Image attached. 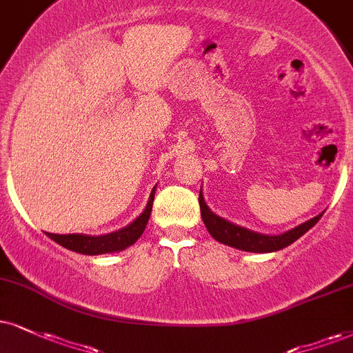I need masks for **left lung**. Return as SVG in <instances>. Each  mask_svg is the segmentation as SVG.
<instances>
[{
  "label": "left lung",
  "mask_w": 353,
  "mask_h": 353,
  "mask_svg": "<svg viewBox=\"0 0 353 353\" xmlns=\"http://www.w3.org/2000/svg\"><path fill=\"white\" fill-rule=\"evenodd\" d=\"M199 208H201V217L208 232L217 242L243 252H255V254H268V252H276L291 245L294 241H298L299 237L304 236L312 225H316L317 221L324 214V212H321V214L314 216L312 219L296 225V228L286 230V232L278 234V236H270V234H260L252 229L242 228V225H237L228 219H224V217L217 216L216 212L210 210L206 201H204L201 190H199Z\"/></svg>",
  "instance_id": "left-lung-1"
}]
</instances>
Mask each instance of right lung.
Here are the masks:
<instances>
[{
	"instance_id": "right-lung-1",
	"label": "right lung",
	"mask_w": 353,
	"mask_h": 353,
	"mask_svg": "<svg viewBox=\"0 0 353 353\" xmlns=\"http://www.w3.org/2000/svg\"><path fill=\"white\" fill-rule=\"evenodd\" d=\"M155 188L152 190L149 201H147L145 210L142 211L141 216H137L132 223L125 225V228L114 230V232L103 234V236H86V234H50L46 232L52 241L60 243L65 249L77 252V254L83 255H103L112 254V252H121L132 245L142 232L145 230V225L149 223V217L152 212V204H154Z\"/></svg>"
}]
</instances>
